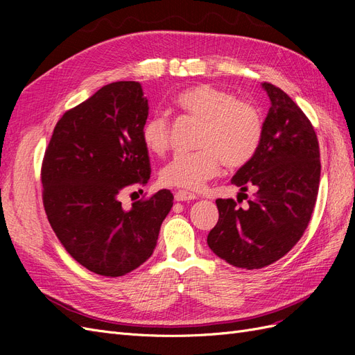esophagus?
Segmentation results:
<instances>
[{"label": "esophagus", "mask_w": 355, "mask_h": 355, "mask_svg": "<svg viewBox=\"0 0 355 355\" xmlns=\"http://www.w3.org/2000/svg\"><path fill=\"white\" fill-rule=\"evenodd\" d=\"M197 197L194 194H191V192L187 191H178L175 194V200L176 201H191V200H196Z\"/></svg>", "instance_id": "1"}]
</instances>
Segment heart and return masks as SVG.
<instances>
[{
	"instance_id": "1",
	"label": "heart",
	"mask_w": 355,
	"mask_h": 355,
	"mask_svg": "<svg viewBox=\"0 0 355 355\" xmlns=\"http://www.w3.org/2000/svg\"><path fill=\"white\" fill-rule=\"evenodd\" d=\"M179 108L204 123L198 137L200 151L178 154L161 168V184L198 191L218 173L220 163L239 168L259 149L263 121L261 111L249 101L237 99L230 90L200 84L178 94ZM170 141V124L164 114H154L142 127V142L149 153L163 154Z\"/></svg>"
}]
</instances>
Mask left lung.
Listing matches in <instances>:
<instances>
[{"mask_svg": "<svg viewBox=\"0 0 355 355\" xmlns=\"http://www.w3.org/2000/svg\"><path fill=\"white\" fill-rule=\"evenodd\" d=\"M271 102L254 157L231 179L241 194L256 188L240 207L216 200L219 220L207 237L214 254L228 263L259 270L283 257L300 240L313 214L320 184V149L313 124L299 106L270 83Z\"/></svg>", "mask_w": 355, "mask_h": 355, "instance_id": "left-lung-1", "label": "left lung"}]
</instances>
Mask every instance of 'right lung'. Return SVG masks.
<instances>
[{
    "mask_svg": "<svg viewBox=\"0 0 355 355\" xmlns=\"http://www.w3.org/2000/svg\"><path fill=\"white\" fill-rule=\"evenodd\" d=\"M148 99L136 81L103 85L63 114L42 161V202L65 250L89 271L125 275L151 257L173 194L161 189L125 210L120 196L151 176L142 127Z\"/></svg>",
    "mask_w": 355,
    "mask_h": 355,
    "instance_id": "obj_1",
    "label": "right lung"
}]
</instances>
